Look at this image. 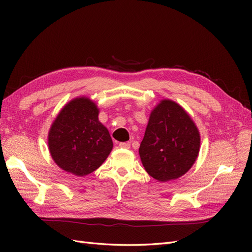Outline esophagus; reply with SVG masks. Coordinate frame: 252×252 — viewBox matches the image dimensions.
<instances>
[{"mask_svg": "<svg viewBox=\"0 0 252 252\" xmlns=\"http://www.w3.org/2000/svg\"><path fill=\"white\" fill-rule=\"evenodd\" d=\"M119 146H120V148L129 149V148H130V144L127 143V142H122V143H120V144H119Z\"/></svg>", "mask_w": 252, "mask_h": 252, "instance_id": "1", "label": "esophagus"}]
</instances>
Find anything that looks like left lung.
Instances as JSON below:
<instances>
[{
	"instance_id": "left-lung-1",
	"label": "left lung",
	"mask_w": 252,
	"mask_h": 252,
	"mask_svg": "<svg viewBox=\"0 0 252 252\" xmlns=\"http://www.w3.org/2000/svg\"><path fill=\"white\" fill-rule=\"evenodd\" d=\"M200 133L187 112L170 100L152 110L139 149L152 178L167 182L185 174L199 155Z\"/></svg>"
}]
</instances>
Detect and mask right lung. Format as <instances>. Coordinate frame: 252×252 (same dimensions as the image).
Returning a JSON list of instances; mask_svg holds the SVG:
<instances>
[{
    "label": "right lung",
    "mask_w": 252,
    "mask_h": 252,
    "mask_svg": "<svg viewBox=\"0 0 252 252\" xmlns=\"http://www.w3.org/2000/svg\"><path fill=\"white\" fill-rule=\"evenodd\" d=\"M96 105L79 97L61 110L50 128L51 157L61 168L75 175H86L100 167L110 154L112 140L97 119Z\"/></svg>",
    "instance_id": "add662e5"
}]
</instances>
